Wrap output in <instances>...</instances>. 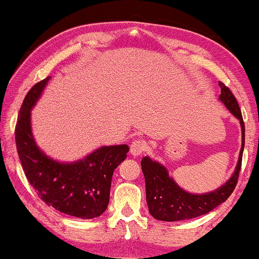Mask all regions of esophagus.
<instances>
[{
    "label": "esophagus",
    "mask_w": 259,
    "mask_h": 259,
    "mask_svg": "<svg viewBox=\"0 0 259 259\" xmlns=\"http://www.w3.org/2000/svg\"><path fill=\"white\" fill-rule=\"evenodd\" d=\"M145 150H146V144L143 140H134L131 144V154L134 155V157L143 154Z\"/></svg>",
    "instance_id": "esophagus-1"
}]
</instances>
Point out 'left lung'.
Masks as SVG:
<instances>
[{
  "label": "left lung",
  "instance_id": "8db88e82",
  "mask_svg": "<svg viewBox=\"0 0 259 259\" xmlns=\"http://www.w3.org/2000/svg\"><path fill=\"white\" fill-rule=\"evenodd\" d=\"M221 87V97L219 99L224 102L230 112L239 119L242 126V148L236 166V171L229 182L219 187L213 192L204 194H192L186 192L177 185L164 166L158 164L145 157L141 160V168L146 183V200L148 211L158 221L177 222L192 219L199 215L206 214L208 212L219 206L222 203L231 196L237 186L239 178L240 167H242V158L245 143V126H244L242 112L237 99L230 88L219 81Z\"/></svg>",
  "mask_w": 259,
  "mask_h": 259
}]
</instances>
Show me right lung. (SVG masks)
<instances>
[{"label": "right lung", "instance_id": "obj_1", "mask_svg": "<svg viewBox=\"0 0 259 259\" xmlns=\"http://www.w3.org/2000/svg\"><path fill=\"white\" fill-rule=\"evenodd\" d=\"M49 77L28 92L15 126L19 158L28 182L48 206L74 217L97 218L107 208L114 169L125 160L127 145L105 146L74 164H60L38 150L30 127V109Z\"/></svg>", "mask_w": 259, "mask_h": 259}]
</instances>
